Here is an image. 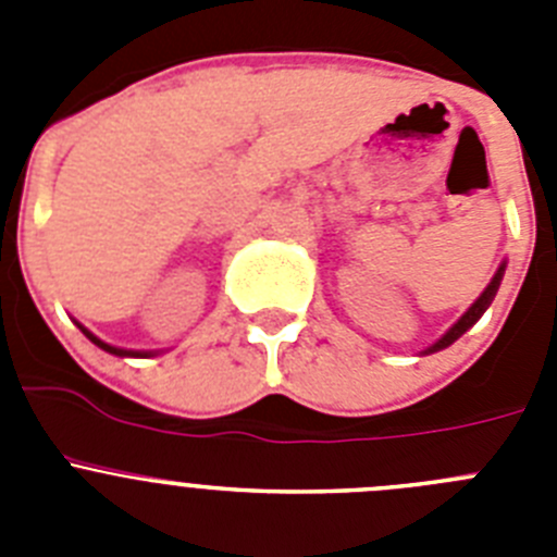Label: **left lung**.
<instances>
[{
	"instance_id": "left-lung-1",
	"label": "left lung",
	"mask_w": 557,
	"mask_h": 557,
	"mask_svg": "<svg viewBox=\"0 0 557 557\" xmlns=\"http://www.w3.org/2000/svg\"><path fill=\"white\" fill-rule=\"evenodd\" d=\"M505 268H508V262H502L499 268H496V273H494V278H491V282H488V287L482 289L480 298H476V301L471 304V307L460 314V321H457L455 326H451L449 332L444 334V337L435 339V343H432L430 348H424V351H421V354L444 351V348H449L457 337H462V334L469 332V329L474 326L476 321H480L482 314H485V309H488L491 301H494V298H496V293H499V284H502V275H505Z\"/></svg>"
}]
</instances>
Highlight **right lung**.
<instances>
[{
	"instance_id": "add662e5",
	"label": "right lung",
	"mask_w": 557,
	"mask_h": 557,
	"mask_svg": "<svg viewBox=\"0 0 557 557\" xmlns=\"http://www.w3.org/2000/svg\"><path fill=\"white\" fill-rule=\"evenodd\" d=\"M77 323V321H75ZM77 326H81V332L86 334L88 339H91V343H95V346H100L102 351H108V354H113V357H159V354H164V351H133V348H120V346H111V343H106V339H100L97 337V334H91L88 332L86 326H83V323H77Z\"/></svg>"
}]
</instances>
